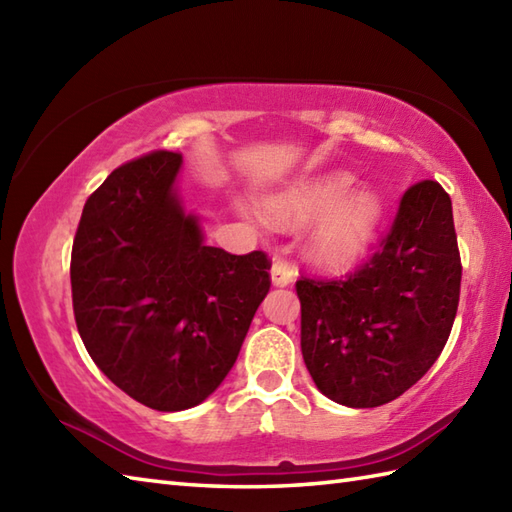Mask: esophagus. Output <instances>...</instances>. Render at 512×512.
<instances>
[{"label":"esophagus","instance_id":"34e87169","mask_svg":"<svg viewBox=\"0 0 512 512\" xmlns=\"http://www.w3.org/2000/svg\"><path fill=\"white\" fill-rule=\"evenodd\" d=\"M270 275H273V284L275 286H290L292 279H295V268H292L286 259H275L273 262V270H270Z\"/></svg>","mask_w":512,"mask_h":512}]
</instances>
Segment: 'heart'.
<instances>
[{
  "mask_svg": "<svg viewBox=\"0 0 512 512\" xmlns=\"http://www.w3.org/2000/svg\"><path fill=\"white\" fill-rule=\"evenodd\" d=\"M350 173L301 182L268 200V211L286 224L325 220L310 237V253L328 268H350L365 257L383 215V204L372 191L350 195Z\"/></svg>",
  "mask_w": 512,
  "mask_h": 512,
  "instance_id": "b5f03b06",
  "label": "heart"
}]
</instances>
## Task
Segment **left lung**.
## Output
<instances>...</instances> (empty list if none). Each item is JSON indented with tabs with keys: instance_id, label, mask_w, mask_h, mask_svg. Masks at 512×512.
Listing matches in <instances>:
<instances>
[{
	"instance_id": "8db88e82",
	"label": "left lung",
	"mask_w": 512,
	"mask_h": 512,
	"mask_svg": "<svg viewBox=\"0 0 512 512\" xmlns=\"http://www.w3.org/2000/svg\"><path fill=\"white\" fill-rule=\"evenodd\" d=\"M451 198L436 180L402 193L376 253L345 277L301 273V354L325 396L380 407L438 361L460 303Z\"/></svg>"
}]
</instances>
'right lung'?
I'll list each match as a JSON object with an SVG mask.
<instances>
[{"mask_svg":"<svg viewBox=\"0 0 512 512\" xmlns=\"http://www.w3.org/2000/svg\"><path fill=\"white\" fill-rule=\"evenodd\" d=\"M180 165L158 149L114 169L83 206L70 259L85 350L156 411L195 407L220 387L270 290L264 250L202 242L173 187Z\"/></svg>","mask_w":512,"mask_h":512,"instance_id":"obj_1","label":"right lung"}]
</instances>
